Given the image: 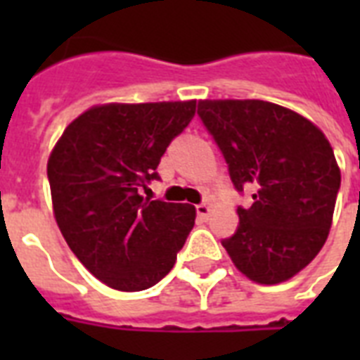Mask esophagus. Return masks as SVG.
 Here are the masks:
<instances>
[{"instance_id":"34e87169","label":"esophagus","mask_w":360,"mask_h":360,"mask_svg":"<svg viewBox=\"0 0 360 360\" xmlns=\"http://www.w3.org/2000/svg\"><path fill=\"white\" fill-rule=\"evenodd\" d=\"M211 211H213V207L211 205H207V203H200V205H196V213L200 219H209V214H211Z\"/></svg>"}]
</instances>
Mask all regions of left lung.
Masks as SVG:
<instances>
[{
	"instance_id": "obj_1",
	"label": "left lung",
	"mask_w": 360,
	"mask_h": 360,
	"mask_svg": "<svg viewBox=\"0 0 360 360\" xmlns=\"http://www.w3.org/2000/svg\"><path fill=\"white\" fill-rule=\"evenodd\" d=\"M198 114L224 153L237 191L239 228L222 240L231 262L256 284L301 273L329 237L340 168L327 136L304 115L256 98L200 101Z\"/></svg>"
}]
</instances>
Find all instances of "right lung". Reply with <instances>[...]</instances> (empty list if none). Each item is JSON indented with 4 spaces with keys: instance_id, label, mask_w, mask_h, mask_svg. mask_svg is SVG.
I'll use <instances>...</instances> for the list:
<instances>
[{
    "instance_id": "add662e5",
    "label": "right lung",
    "mask_w": 360,
    "mask_h": 360,
    "mask_svg": "<svg viewBox=\"0 0 360 360\" xmlns=\"http://www.w3.org/2000/svg\"><path fill=\"white\" fill-rule=\"evenodd\" d=\"M196 101L97 104L63 130L48 158L52 209L67 245L108 288L141 291L172 271L196 207L140 194Z\"/></svg>"
}]
</instances>
